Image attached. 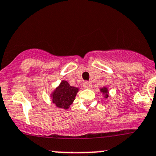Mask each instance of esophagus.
Listing matches in <instances>:
<instances>
[{
	"label": "esophagus",
	"instance_id": "34e87169",
	"mask_svg": "<svg viewBox=\"0 0 156 156\" xmlns=\"http://www.w3.org/2000/svg\"><path fill=\"white\" fill-rule=\"evenodd\" d=\"M83 86L85 89H91L93 85H92V83L90 82H86L85 83H84Z\"/></svg>",
	"mask_w": 156,
	"mask_h": 156
}]
</instances>
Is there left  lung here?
Returning a JSON list of instances; mask_svg holds the SVG:
<instances>
[{
	"mask_svg": "<svg viewBox=\"0 0 156 156\" xmlns=\"http://www.w3.org/2000/svg\"><path fill=\"white\" fill-rule=\"evenodd\" d=\"M101 92L103 93V94H104V98H108V93H109V92H108V88H107V87L101 88Z\"/></svg>",
	"mask_w": 156,
	"mask_h": 156,
	"instance_id": "obj_1",
	"label": "left lung"
}]
</instances>
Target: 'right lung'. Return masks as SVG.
I'll use <instances>...</instances> for the list:
<instances>
[{"mask_svg": "<svg viewBox=\"0 0 156 156\" xmlns=\"http://www.w3.org/2000/svg\"><path fill=\"white\" fill-rule=\"evenodd\" d=\"M78 88L70 86L67 81H62L51 94L53 104L59 108L68 109L78 92Z\"/></svg>", "mask_w": 156, "mask_h": 156, "instance_id": "right-lung-1", "label": "right lung"}]
</instances>
